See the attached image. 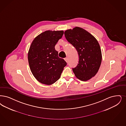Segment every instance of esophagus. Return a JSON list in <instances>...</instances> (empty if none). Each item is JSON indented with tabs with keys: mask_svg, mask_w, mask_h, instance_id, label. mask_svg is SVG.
I'll list each match as a JSON object with an SVG mask.
<instances>
[{
	"mask_svg": "<svg viewBox=\"0 0 126 126\" xmlns=\"http://www.w3.org/2000/svg\"><path fill=\"white\" fill-rule=\"evenodd\" d=\"M65 61L66 62H68V58H65Z\"/></svg>",
	"mask_w": 126,
	"mask_h": 126,
	"instance_id": "34e87169",
	"label": "esophagus"
}]
</instances>
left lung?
Returning <instances> with one entry per match:
<instances>
[{
    "instance_id": "8db88e82",
    "label": "left lung",
    "mask_w": 126,
    "mask_h": 126,
    "mask_svg": "<svg viewBox=\"0 0 126 126\" xmlns=\"http://www.w3.org/2000/svg\"><path fill=\"white\" fill-rule=\"evenodd\" d=\"M67 41L76 48L78 63L72 70L81 81L90 80L99 70L102 61L100 47L96 38L86 30L76 27L64 33Z\"/></svg>"
}]
</instances>
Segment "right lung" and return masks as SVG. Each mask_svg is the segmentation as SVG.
Here are the masks:
<instances>
[{
    "instance_id": "1",
    "label": "right lung",
    "mask_w": 126,
    "mask_h": 126,
    "mask_svg": "<svg viewBox=\"0 0 126 126\" xmlns=\"http://www.w3.org/2000/svg\"><path fill=\"white\" fill-rule=\"evenodd\" d=\"M64 34L63 31L47 30L37 36L30 45L28 61L30 70L40 82L50 85L61 77L67 63L58 57L55 46Z\"/></svg>"
}]
</instances>
